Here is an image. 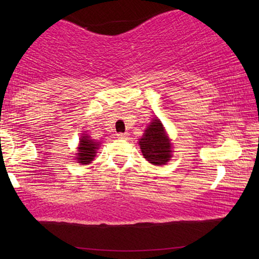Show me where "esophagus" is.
I'll use <instances>...</instances> for the list:
<instances>
[{"label":"esophagus","instance_id":"obj_1","mask_svg":"<svg viewBox=\"0 0 259 259\" xmlns=\"http://www.w3.org/2000/svg\"><path fill=\"white\" fill-rule=\"evenodd\" d=\"M128 137H129L128 133H119V134H117V138H120V139H126Z\"/></svg>","mask_w":259,"mask_h":259}]
</instances>
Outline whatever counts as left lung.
I'll use <instances>...</instances> for the list:
<instances>
[{"instance_id": "1", "label": "left lung", "mask_w": 259, "mask_h": 259, "mask_svg": "<svg viewBox=\"0 0 259 259\" xmlns=\"http://www.w3.org/2000/svg\"><path fill=\"white\" fill-rule=\"evenodd\" d=\"M139 145L144 157L152 164H165L171 157V144L157 119L147 126L144 137L139 139Z\"/></svg>"}]
</instances>
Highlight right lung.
<instances>
[{"mask_svg": "<svg viewBox=\"0 0 259 259\" xmlns=\"http://www.w3.org/2000/svg\"><path fill=\"white\" fill-rule=\"evenodd\" d=\"M98 146V144L95 143L94 140H91L88 136L82 137L80 142V147H78V152L80 153H77L76 156L78 163H90V162L94 160V157L96 155V150H97Z\"/></svg>", "mask_w": 259, "mask_h": 259, "instance_id": "right-lung-1", "label": "right lung"}]
</instances>
